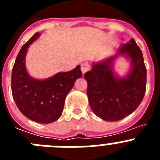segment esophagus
I'll return each mask as SVG.
<instances>
[{
    "mask_svg": "<svg viewBox=\"0 0 160 160\" xmlns=\"http://www.w3.org/2000/svg\"><path fill=\"white\" fill-rule=\"evenodd\" d=\"M89 69H90V66H89L87 63H82V64L81 65V70L83 74H84L86 72L88 71Z\"/></svg>",
    "mask_w": 160,
    "mask_h": 160,
    "instance_id": "esophagus-1",
    "label": "esophagus"
}]
</instances>
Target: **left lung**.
<instances>
[{
    "mask_svg": "<svg viewBox=\"0 0 160 160\" xmlns=\"http://www.w3.org/2000/svg\"><path fill=\"white\" fill-rule=\"evenodd\" d=\"M123 57L130 61L128 73L120 76L114 70L115 61ZM90 108L96 116L107 122L128 117L139 106L146 91L147 70L141 49L131 38L110 57L92 63L85 73Z\"/></svg>",
    "mask_w": 160,
    "mask_h": 160,
    "instance_id": "left-lung-1",
    "label": "left lung"
}]
</instances>
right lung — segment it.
<instances>
[{"label":"right lung","instance_id":"right-lung-1","mask_svg":"<svg viewBox=\"0 0 160 160\" xmlns=\"http://www.w3.org/2000/svg\"><path fill=\"white\" fill-rule=\"evenodd\" d=\"M36 32L22 46L12 71V98L19 111L29 119L46 124L57 121L62 114L66 95L82 77L80 66L68 72H58L45 79L29 75L25 57L29 46L40 37Z\"/></svg>","mask_w":160,"mask_h":160}]
</instances>
